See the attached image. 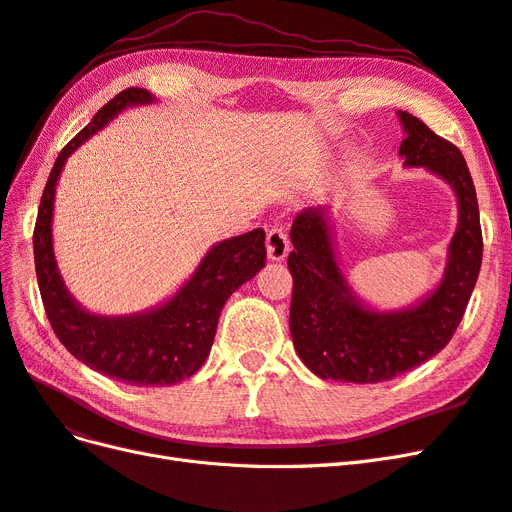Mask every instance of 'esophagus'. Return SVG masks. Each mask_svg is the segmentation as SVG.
<instances>
[{"label": "esophagus", "mask_w": 512, "mask_h": 512, "mask_svg": "<svg viewBox=\"0 0 512 512\" xmlns=\"http://www.w3.org/2000/svg\"><path fill=\"white\" fill-rule=\"evenodd\" d=\"M290 250L288 232L282 226H273L267 232V254L271 260H284Z\"/></svg>", "instance_id": "1"}]
</instances>
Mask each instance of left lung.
I'll list each match as a JSON object with an SVG mask.
<instances>
[{
	"instance_id": "obj_1",
	"label": "left lung",
	"mask_w": 512,
	"mask_h": 512,
	"mask_svg": "<svg viewBox=\"0 0 512 512\" xmlns=\"http://www.w3.org/2000/svg\"><path fill=\"white\" fill-rule=\"evenodd\" d=\"M406 138L399 153L408 166H425L451 183L459 200V226L448 247L444 280L425 301L393 314L371 312L350 292L331 247L322 209L292 222L294 250L290 335L301 361L322 380L376 384L436 356L466 314L483 260L478 200L461 151L425 123L401 111Z\"/></svg>"
}]
</instances>
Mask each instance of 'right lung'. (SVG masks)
<instances>
[{"mask_svg": "<svg viewBox=\"0 0 512 512\" xmlns=\"http://www.w3.org/2000/svg\"><path fill=\"white\" fill-rule=\"evenodd\" d=\"M151 100L147 89H123L61 149L44 185L34 228L40 297L57 339L87 367L134 386H168L194 376L213 346L224 303L267 262L265 230L256 228L213 245L192 280L173 299L147 314L104 318L87 314L70 297L57 271L51 235L55 185L61 168L76 147L104 128L119 111Z\"/></svg>", "mask_w": 512, "mask_h": 512, "instance_id": "1", "label": "right lung"}]
</instances>
